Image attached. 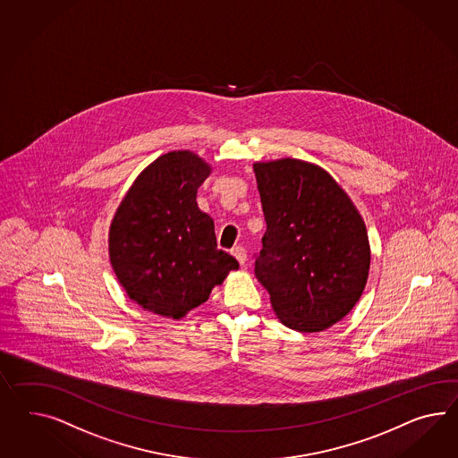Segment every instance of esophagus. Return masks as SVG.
I'll use <instances>...</instances> for the list:
<instances>
[{"instance_id": "34e87169", "label": "esophagus", "mask_w": 458, "mask_h": 458, "mask_svg": "<svg viewBox=\"0 0 458 458\" xmlns=\"http://www.w3.org/2000/svg\"><path fill=\"white\" fill-rule=\"evenodd\" d=\"M232 255L235 257L238 263L243 267L245 265V261H247V250L243 247H235L232 250Z\"/></svg>"}]
</instances>
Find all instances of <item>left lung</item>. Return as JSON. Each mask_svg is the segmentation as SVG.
I'll use <instances>...</instances> for the list:
<instances>
[{
  "label": "left lung",
  "mask_w": 458,
  "mask_h": 458,
  "mask_svg": "<svg viewBox=\"0 0 458 458\" xmlns=\"http://www.w3.org/2000/svg\"><path fill=\"white\" fill-rule=\"evenodd\" d=\"M267 232L255 275L284 327L315 334L357 305L370 270L367 226L322 166L280 158L253 163Z\"/></svg>",
  "instance_id": "left-lung-1"
}]
</instances>
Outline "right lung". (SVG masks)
Masks as SVG:
<instances>
[{"mask_svg":"<svg viewBox=\"0 0 458 458\" xmlns=\"http://www.w3.org/2000/svg\"><path fill=\"white\" fill-rule=\"evenodd\" d=\"M211 165L188 149L168 151L136 176L113 216V272L141 309L180 320L210 297L238 261L216 248L197 191Z\"/></svg>","mask_w":458,"mask_h":458,"instance_id":"1","label":"right lung"}]
</instances>
